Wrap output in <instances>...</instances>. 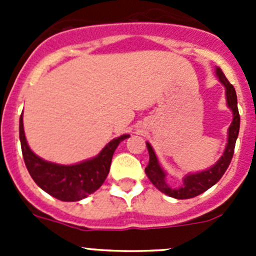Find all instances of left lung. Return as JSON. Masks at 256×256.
I'll list each match as a JSON object with an SVG mask.
<instances>
[{
    "label": "left lung",
    "instance_id": "1",
    "mask_svg": "<svg viewBox=\"0 0 256 256\" xmlns=\"http://www.w3.org/2000/svg\"><path fill=\"white\" fill-rule=\"evenodd\" d=\"M216 76H219V80L226 87L227 104L230 110H232V112H234V120H232L230 130H228V144L224 154L214 166H212L208 170L200 172V173L188 174L183 180L182 186L177 187V188H172L168 183L165 182V173L159 165V162H158V159H156V155L154 152L152 148H151V144L148 142L146 144H148L150 160H148V165L146 166L144 172H146L148 180L152 182L154 186L165 195L170 196V198H191L205 192L223 177V174L226 173L228 165L232 160V156H234V144H236V140L240 130V114L238 108H237V96L234 87L228 82V79L226 78V76L219 68H216Z\"/></svg>",
    "mask_w": 256,
    "mask_h": 256
}]
</instances>
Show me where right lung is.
<instances>
[{
    "mask_svg": "<svg viewBox=\"0 0 256 256\" xmlns=\"http://www.w3.org/2000/svg\"><path fill=\"white\" fill-rule=\"evenodd\" d=\"M22 152L30 177L40 188L61 201H79L102 186L108 177L115 148L130 134H123L106 144L96 158L76 165H58L36 155L26 144L22 115L19 122Z\"/></svg>",
    "mask_w": 256,
    "mask_h": 256,
    "instance_id": "obj_1",
    "label": "right lung"
}]
</instances>
